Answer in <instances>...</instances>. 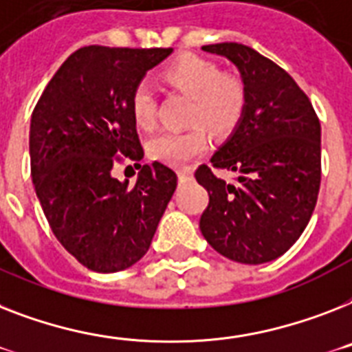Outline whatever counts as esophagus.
Instances as JSON below:
<instances>
[{"instance_id": "esophagus-1", "label": "esophagus", "mask_w": 352, "mask_h": 352, "mask_svg": "<svg viewBox=\"0 0 352 352\" xmlns=\"http://www.w3.org/2000/svg\"><path fill=\"white\" fill-rule=\"evenodd\" d=\"M177 175H179L181 181H184V179H190V177L193 175V170H191V168H179V170H177Z\"/></svg>"}]
</instances>
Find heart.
I'll return each mask as SVG.
<instances>
[{
	"label": "heart",
	"instance_id": "heart-1",
	"mask_svg": "<svg viewBox=\"0 0 352 352\" xmlns=\"http://www.w3.org/2000/svg\"><path fill=\"white\" fill-rule=\"evenodd\" d=\"M162 79L171 88L191 97L190 122L186 130H162L148 142L153 159L182 166L201 155L210 144V133L201 122L217 133H228L239 124L248 102L241 77L221 72V67L208 57L186 54L162 70ZM130 116L141 130L157 124V97L148 82H139L130 94Z\"/></svg>",
	"mask_w": 352,
	"mask_h": 352
}]
</instances>
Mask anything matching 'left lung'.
Listing matches in <instances>:
<instances>
[{
	"label": "left lung",
	"instance_id": "8db88e82",
	"mask_svg": "<svg viewBox=\"0 0 352 352\" xmlns=\"http://www.w3.org/2000/svg\"><path fill=\"white\" fill-rule=\"evenodd\" d=\"M202 50L235 63L248 102L211 166L201 164L195 171L210 195L199 226L226 258L264 264L298 241L315 211L322 179L318 116L295 79L253 48L217 43ZM215 169L239 177L228 183Z\"/></svg>",
	"mask_w": 352,
	"mask_h": 352
}]
</instances>
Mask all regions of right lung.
Here are the masks:
<instances>
[{"instance_id":"obj_1","label":"right lung","mask_w":352,"mask_h":352,"mask_svg":"<svg viewBox=\"0 0 352 352\" xmlns=\"http://www.w3.org/2000/svg\"><path fill=\"white\" fill-rule=\"evenodd\" d=\"M171 48L82 47L54 74L32 111L30 173L52 233L88 270L116 273L141 260L177 188L162 162L133 184L116 164L144 151L130 94ZM137 166V164H135Z\"/></svg>"}]
</instances>
